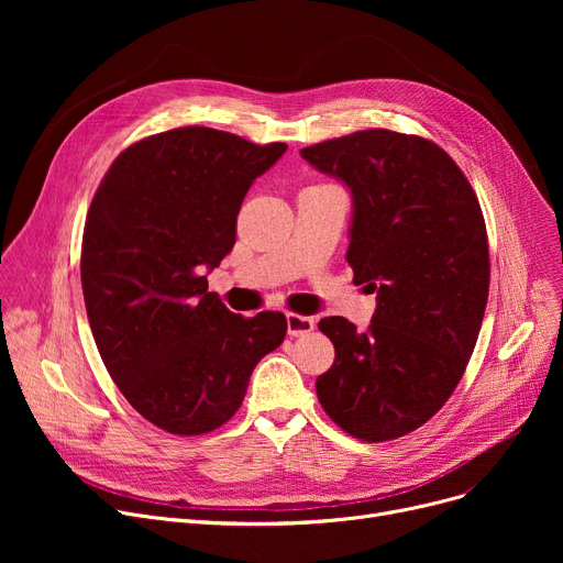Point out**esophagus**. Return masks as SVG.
Instances as JSON below:
<instances>
[{"label":"esophagus","instance_id":"esophagus-1","mask_svg":"<svg viewBox=\"0 0 563 563\" xmlns=\"http://www.w3.org/2000/svg\"><path fill=\"white\" fill-rule=\"evenodd\" d=\"M314 331V319L297 312H287V333L291 338H301Z\"/></svg>","mask_w":563,"mask_h":563}]
</instances>
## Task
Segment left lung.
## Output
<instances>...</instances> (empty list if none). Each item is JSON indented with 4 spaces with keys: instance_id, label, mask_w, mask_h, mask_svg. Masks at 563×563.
<instances>
[{
    "instance_id": "1",
    "label": "left lung",
    "mask_w": 563,
    "mask_h": 563,
    "mask_svg": "<svg viewBox=\"0 0 563 563\" xmlns=\"http://www.w3.org/2000/svg\"><path fill=\"white\" fill-rule=\"evenodd\" d=\"M301 157L351 191L346 262L353 283L376 291L367 333L344 317L319 321L335 346L319 404L353 438H399L450 399L477 344L490 280L479 200L420 136L363 130Z\"/></svg>"
}]
</instances>
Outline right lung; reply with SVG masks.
<instances>
[{
	"mask_svg": "<svg viewBox=\"0 0 563 563\" xmlns=\"http://www.w3.org/2000/svg\"><path fill=\"white\" fill-rule=\"evenodd\" d=\"M285 151L210 128L168 130L118 155L88 207V323L118 390L168 433L225 424L255 365L285 340L283 312L244 319L207 291L251 185Z\"/></svg>",
	"mask_w": 563,
	"mask_h": 563,
	"instance_id": "right-lung-1",
	"label": "right lung"
}]
</instances>
